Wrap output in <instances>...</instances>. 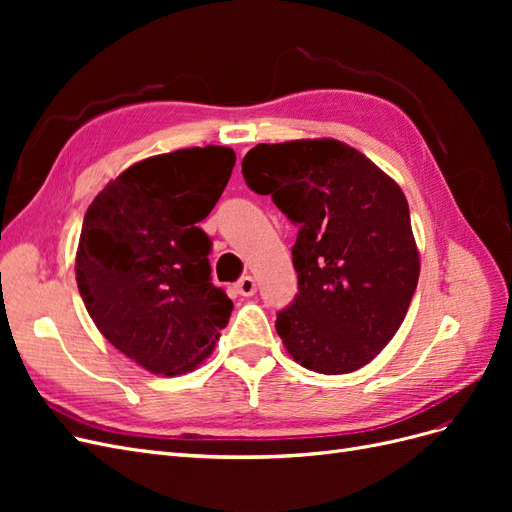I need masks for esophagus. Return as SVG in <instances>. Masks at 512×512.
Masks as SVG:
<instances>
[{
	"label": "esophagus",
	"mask_w": 512,
	"mask_h": 512,
	"mask_svg": "<svg viewBox=\"0 0 512 512\" xmlns=\"http://www.w3.org/2000/svg\"><path fill=\"white\" fill-rule=\"evenodd\" d=\"M235 288L239 294H243V297H252V294L256 292V280L252 275H243L241 280L235 284Z\"/></svg>",
	"instance_id": "esophagus-1"
}]
</instances>
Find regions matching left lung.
I'll return each mask as SVG.
<instances>
[{
	"label": "left lung",
	"instance_id": "obj_1",
	"mask_svg": "<svg viewBox=\"0 0 512 512\" xmlns=\"http://www.w3.org/2000/svg\"><path fill=\"white\" fill-rule=\"evenodd\" d=\"M241 173L299 226V294L275 320L292 359L327 376L374 361L404 322L421 271L404 192L333 138L260 143Z\"/></svg>",
	"mask_w": 512,
	"mask_h": 512
}]
</instances>
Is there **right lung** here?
Segmentation results:
<instances>
[{
    "label": "right lung",
    "instance_id": "1",
    "mask_svg": "<svg viewBox=\"0 0 512 512\" xmlns=\"http://www.w3.org/2000/svg\"><path fill=\"white\" fill-rule=\"evenodd\" d=\"M235 160L218 145L147 158L85 213L74 265L83 303L108 342L151 374L196 369L228 324L232 301L211 284V239L196 224Z\"/></svg>",
    "mask_w": 512,
    "mask_h": 512
}]
</instances>
